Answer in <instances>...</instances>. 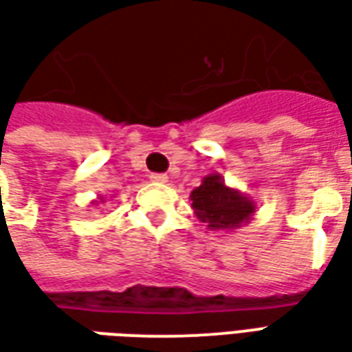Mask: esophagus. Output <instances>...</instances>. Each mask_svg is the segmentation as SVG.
Segmentation results:
<instances>
[{
	"mask_svg": "<svg viewBox=\"0 0 352 352\" xmlns=\"http://www.w3.org/2000/svg\"><path fill=\"white\" fill-rule=\"evenodd\" d=\"M151 181L156 184H164L168 183V175H166V173H153V175H151Z\"/></svg>",
	"mask_w": 352,
	"mask_h": 352,
	"instance_id": "esophagus-1",
	"label": "esophagus"
}]
</instances>
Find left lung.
Returning a JSON list of instances; mask_svg holds the SVG:
<instances>
[{"label":"left lung","mask_w":352,"mask_h":352,"mask_svg":"<svg viewBox=\"0 0 352 352\" xmlns=\"http://www.w3.org/2000/svg\"><path fill=\"white\" fill-rule=\"evenodd\" d=\"M192 209L207 230L232 232L241 228L256 213V204L247 194L224 183L221 173H209L190 192Z\"/></svg>","instance_id":"8db88e82"}]
</instances>
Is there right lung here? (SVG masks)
I'll list each match as a JSON object with an SVG mask.
<instances>
[{"label":"right lung","instance_id":"right-lung-1","mask_svg":"<svg viewBox=\"0 0 352 352\" xmlns=\"http://www.w3.org/2000/svg\"><path fill=\"white\" fill-rule=\"evenodd\" d=\"M100 204H105V198H101V196H100V198L94 199V201H92V206H100Z\"/></svg>","mask_w":352,"mask_h":352}]
</instances>
